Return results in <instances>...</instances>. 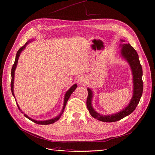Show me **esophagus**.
I'll list each match as a JSON object with an SVG mask.
<instances>
[{
	"label": "esophagus",
	"instance_id": "34e87169",
	"mask_svg": "<svg viewBox=\"0 0 155 155\" xmlns=\"http://www.w3.org/2000/svg\"><path fill=\"white\" fill-rule=\"evenodd\" d=\"M78 82L80 85H83V84H85L86 82L85 78L84 76H79L78 79Z\"/></svg>",
	"mask_w": 155,
	"mask_h": 155
}]
</instances>
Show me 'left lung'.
Listing matches in <instances>:
<instances>
[{
	"label": "left lung",
	"instance_id": "8db88e82",
	"mask_svg": "<svg viewBox=\"0 0 155 155\" xmlns=\"http://www.w3.org/2000/svg\"><path fill=\"white\" fill-rule=\"evenodd\" d=\"M120 41L125 42L124 40L120 39ZM121 56L125 59L130 65L133 74V94L132 98L128 105L124 109L117 112L116 114L109 115L100 114L94 109L92 105V100L93 97V92L91 88H88V97L87 100V107L91 115L98 120L104 122H114L119 121L129 115L135 110L142 97L143 92V81H142V68L140 63L137 51L129 43L120 44Z\"/></svg>",
	"mask_w": 155,
	"mask_h": 155
}]
</instances>
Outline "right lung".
<instances>
[{"label": "right lung", "instance_id": "add662e5", "mask_svg": "<svg viewBox=\"0 0 155 155\" xmlns=\"http://www.w3.org/2000/svg\"><path fill=\"white\" fill-rule=\"evenodd\" d=\"M31 41H28L27 43L23 46H22L21 48H19V50H18L17 51V54H16V57H15V62H14V64L13 65L12 67V72H11V75H12V81H11V90H12V94L13 96V97H15V95H14V92H13V83H14V76H15V69H16V67H17V63H18V58H19V56H20V54L22 52V51L24 50V49L25 48L26 46L30 42H31ZM78 85H76V84H74V85H73L71 87H70L69 88V90H68V91L66 92V94H65L64 95V103H63V109L61 110V113L58 116H56L55 118H54L52 119H50V120H45V121H37V120H35L34 119H32L31 118H30L29 116H28L26 114H24V112H23L21 109H20L19 106L18 105V104L17 103V107L18 108V109H19L20 110H21L22 113L24 114V116L26 117V118H27L28 119H29L30 120L34 121V123L35 124H40V125H48V124H54V122H55V121H57L59 118L61 116V115L63 114V112L64 110V109H65V107H66V105H67V103L69 99V97H70V95L72 94V92L76 90V88H77ZM16 101V100H15Z\"/></svg>", "mask_w": 155, "mask_h": 155}]
</instances>
